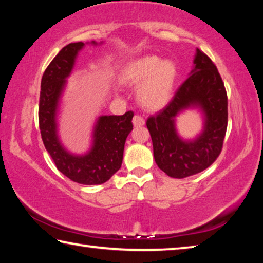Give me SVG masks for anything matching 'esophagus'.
Instances as JSON below:
<instances>
[{"instance_id": "obj_1", "label": "esophagus", "mask_w": 263, "mask_h": 263, "mask_svg": "<svg viewBox=\"0 0 263 263\" xmlns=\"http://www.w3.org/2000/svg\"><path fill=\"white\" fill-rule=\"evenodd\" d=\"M132 123H133V126H136V127H139V126H142V125H145V119L141 117V116H135V117H133V121H132Z\"/></svg>"}]
</instances>
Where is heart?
Instances as JSON below:
<instances>
[{"label":"heart","instance_id":"b5f03b06","mask_svg":"<svg viewBox=\"0 0 263 263\" xmlns=\"http://www.w3.org/2000/svg\"><path fill=\"white\" fill-rule=\"evenodd\" d=\"M124 83L138 87V101L147 110H160L172 99L176 79V66L168 59L144 55L124 66L121 73Z\"/></svg>","mask_w":263,"mask_h":263}]
</instances>
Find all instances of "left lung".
<instances>
[{
  "label": "left lung",
  "mask_w": 263,
  "mask_h": 263,
  "mask_svg": "<svg viewBox=\"0 0 263 263\" xmlns=\"http://www.w3.org/2000/svg\"><path fill=\"white\" fill-rule=\"evenodd\" d=\"M190 108L201 112L203 128L193 140H184L177 132L176 117ZM146 125L152 138L155 162L168 176L184 179L215 162L228 128V95L210 58L196 50L189 78L166 108L149 117Z\"/></svg>",
  "instance_id": "obj_1"
}]
</instances>
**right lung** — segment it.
<instances>
[{
    "label": "right lung",
    "instance_id": "1",
    "mask_svg": "<svg viewBox=\"0 0 263 263\" xmlns=\"http://www.w3.org/2000/svg\"><path fill=\"white\" fill-rule=\"evenodd\" d=\"M88 44V43H87ZM91 45H101L92 41ZM86 44L70 43L58 53L42 78L39 100V128L53 162L65 176L80 184L95 185L108 181L122 166L124 146L132 131L133 112L122 116H100L86 153L74 154L62 145L58 133V115L62 94L72 74L79 52Z\"/></svg>",
    "mask_w": 263,
    "mask_h": 263
}]
</instances>
